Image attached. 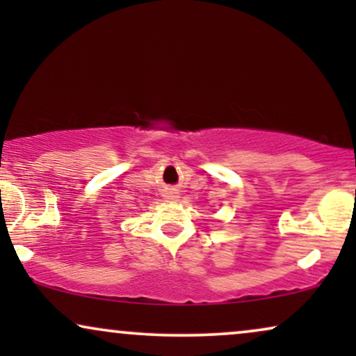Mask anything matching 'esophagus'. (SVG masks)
I'll return each instance as SVG.
<instances>
[{
  "mask_svg": "<svg viewBox=\"0 0 356 356\" xmlns=\"http://www.w3.org/2000/svg\"><path fill=\"white\" fill-rule=\"evenodd\" d=\"M163 196L170 199V201H175V199L179 196V193H178V189H175V188H167L163 191Z\"/></svg>",
  "mask_w": 356,
  "mask_h": 356,
  "instance_id": "obj_1",
  "label": "esophagus"
}]
</instances>
